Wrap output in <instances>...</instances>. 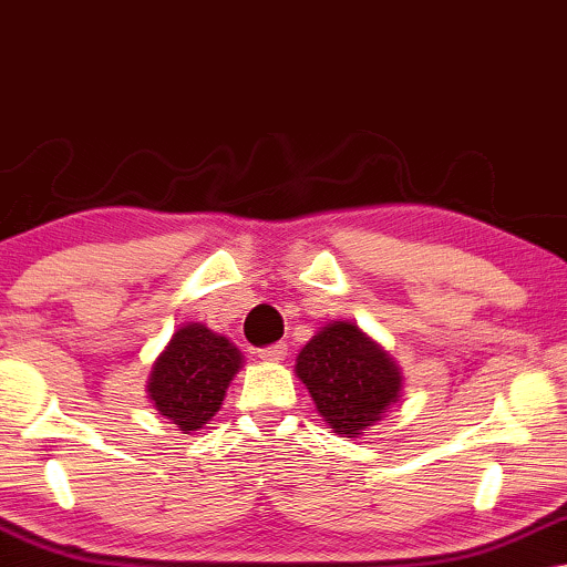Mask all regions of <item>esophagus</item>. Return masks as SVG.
<instances>
[{"mask_svg": "<svg viewBox=\"0 0 567 567\" xmlns=\"http://www.w3.org/2000/svg\"><path fill=\"white\" fill-rule=\"evenodd\" d=\"M259 357H261V360H267V362H280L287 357V344H285V341H277V344L261 347Z\"/></svg>", "mask_w": 567, "mask_h": 567, "instance_id": "1", "label": "esophagus"}]
</instances>
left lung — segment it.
Returning <instances> with one entry per match:
<instances>
[{"instance_id":"8db88e82","label":"left lung","mask_w":567,"mask_h":567,"mask_svg":"<svg viewBox=\"0 0 567 567\" xmlns=\"http://www.w3.org/2000/svg\"><path fill=\"white\" fill-rule=\"evenodd\" d=\"M295 372L337 434H362L401 390V372L390 357L344 321L323 326L302 347Z\"/></svg>"}]
</instances>
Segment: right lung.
<instances>
[{"label": "right lung", "instance_id": "right-lung-1", "mask_svg": "<svg viewBox=\"0 0 567 567\" xmlns=\"http://www.w3.org/2000/svg\"><path fill=\"white\" fill-rule=\"evenodd\" d=\"M241 367V354L226 337L200 323L174 333L148 380V395L162 416L182 432H197L220 409L228 382Z\"/></svg>", "mask_w": 567, "mask_h": 567}]
</instances>
